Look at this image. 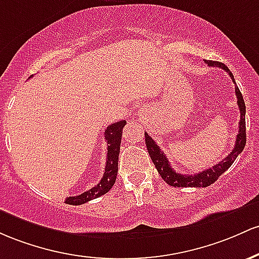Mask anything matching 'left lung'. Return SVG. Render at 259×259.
Here are the masks:
<instances>
[{
    "label": "left lung",
    "mask_w": 259,
    "mask_h": 259,
    "mask_svg": "<svg viewBox=\"0 0 259 259\" xmlns=\"http://www.w3.org/2000/svg\"><path fill=\"white\" fill-rule=\"evenodd\" d=\"M209 66H217L219 68L225 69L229 75L231 77L232 82L235 83V78L230 69L228 68L224 63L217 62V61H205ZM235 93H236L237 98V105L240 109V122H239V133H237L236 142H235L234 149L231 150L230 154L226 156L222 161L214 165L213 167H209L207 170H203L200 172L194 174V175H182V174L176 172L172 167H171L170 161L165 156V154L160 149L158 144L153 141L148 133H144L145 136V144H147L148 153H149L150 159L155 165L156 170H158L159 175L161 179L166 182L167 185L172 186V187H208L209 185L214 184L220 175H223L229 167L231 166L232 162L235 159L239 156V154L243 150L246 145V106L245 101H243V97L241 94L239 87L235 83Z\"/></svg>",
    "instance_id": "1"
}]
</instances>
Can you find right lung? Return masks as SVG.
Listing matches in <instances>:
<instances>
[{
  "label": "right lung",
  "instance_id": "add662e5",
  "mask_svg": "<svg viewBox=\"0 0 259 259\" xmlns=\"http://www.w3.org/2000/svg\"><path fill=\"white\" fill-rule=\"evenodd\" d=\"M126 121H118L110 124L105 130V139L107 143V155H106V166L101 181L97 186L91 188L87 192H83L79 196L68 197L66 198L67 204L80 205L89 200L98 198V197L106 194L114 186L118 171V154H120V145L122 130H123Z\"/></svg>",
  "mask_w": 259,
  "mask_h": 259
}]
</instances>
